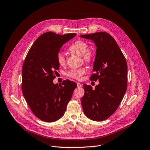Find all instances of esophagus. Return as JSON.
I'll use <instances>...</instances> for the list:
<instances>
[{
  "instance_id": "34e87169",
  "label": "esophagus",
  "mask_w": 150,
  "mask_h": 150,
  "mask_svg": "<svg viewBox=\"0 0 150 150\" xmlns=\"http://www.w3.org/2000/svg\"><path fill=\"white\" fill-rule=\"evenodd\" d=\"M76 84H77V86L79 87V88H80V87H81L82 86V84H81V83H76Z\"/></svg>"
}]
</instances>
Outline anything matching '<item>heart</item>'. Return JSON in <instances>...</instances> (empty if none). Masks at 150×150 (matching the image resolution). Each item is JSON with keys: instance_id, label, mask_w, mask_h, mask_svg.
<instances>
[{"instance_id": "1", "label": "heart", "mask_w": 150, "mask_h": 150, "mask_svg": "<svg viewBox=\"0 0 150 150\" xmlns=\"http://www.w3.org/2000/svg\"><path fill=\"white\" fill-rule=\"evenodd\" d=\"M89 45L88 43L81 40H78L71 43L69 48L70 51L75 54H77L82 56L83 59L86 63H90L93 59L92 52L88 50ZM57 61L61 66H64L66 63V57L62 51H59L56 56ZM86 72L85 67H80L76 69H73L67 72V75L72 79L80 80L82 76Z\"/></svg>"}]
</instances>
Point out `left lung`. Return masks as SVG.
<instances>
[{
	"label": "left lung",
	"instance_id": "1",
	"mask_svg": "<svg viewBox=\"0 0 150 150\" xmlns=\"http://www.w3.org/2000/svg\"><path fill=\"white\" fill-rule=\"evenodd\" d=\"M80 37L90 39L96 45L94 73L90 80L99 81L95 89L83 84L84 94L81 105L88 118L102 121L115 112L125 94L127 86L126 60L115 39L107 32H96Z\"/></svg>",
	"mask_w": 150,
	"mask_h": 150
}]
</instances>
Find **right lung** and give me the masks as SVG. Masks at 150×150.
Here are the masks:
<instances>
[{"label":"right lung","mask_w":150,"mask_h":150,"mask_svg":"<svg viewBox=\"0 0 150 150\" xmlns=\"http://www.w3.org/2000/svg\"><path fill=\"white\" fill-rule=\"evenodd\" d=\"M75 35L45 32L35 41L25 58L23 94L32 113L43 121L54 122L61 118L77 86L69 80H64L61 85L53 81L59 69L57 54L62 45Z\"/></svg>","instance_id":"right-lung-1"}]
</instances>
